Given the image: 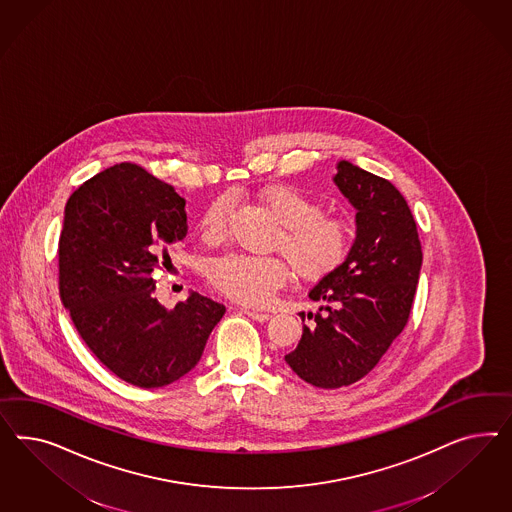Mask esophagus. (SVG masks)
I'll list each match as a JSON object with an SVG mask.
<instances>
[{
  "label": "esophagus",
  "mask_w": 512,
  "mask_h": 512,
  "mask_svg": "<svg viewBox=\"0 0 512 512\" xmlns=\"http://www.w3.org/2000/svg\"><path fill=\"white\" fill-rule=\"evenodd\" d=\"M244 313H246L248 317H251L253 321H259V323H266V321L272 317V315H270V313H266V311L248 310V308L244 310Z\"/></svg>",
  "instance_id": "1"
}]
</instances>
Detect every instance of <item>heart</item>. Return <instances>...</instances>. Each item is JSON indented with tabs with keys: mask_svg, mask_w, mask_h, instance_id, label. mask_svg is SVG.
<instances>
[{
	"mask_svg": "<svg viewBox=\"0 0 512 512\" xmlns=\"http://www.w3.org/2000/svg\"><path fill=\"white\" fill-rule=\"evenodd\" d=\"M261 201L281 223L274 248L283 251L304 279H321L336 272L353 249V227L345 217L325 214L323 206L302 189L272 186L261 193ZM233 199L217 197L202 212V238L219 242L229 231ZM208 276L223 295L248 306H263L291 278V266L278 255L257 257L227 253L210 264Z\"/></svg>",
	"mask_w": 512,
	"mask_h": 512,
	"instance_id": "1",
	"label": "heart"
}]
</instances>
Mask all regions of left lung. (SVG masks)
<instances>
[{
    "label": "left lung",
    "mask_w": 512,
    "mask_h": 512,
    "mask_svg": "<svg viewBox=\"0 0 512 512\" xmlns=\"http://www.w3.org/2000/svg\"><path fill=\"white\" fill-rule=\"evenodd\" d=\"M334 182L357 208V238L343 266L311 289L321 308L285 355L319 388L353 385L377 366L409 321L422 264L417 223L396 187L349 161L338 163Z\"/></svg>",
    "instance_id": "1"
}]
</instances>
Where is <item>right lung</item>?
<instances>
[{
  "label": "right lung",
  "instance_id": "obj_1",
  "mask_svg": "<svg viewBox=\"0 0 512 512\" xmlns=\"http://www.w3.org/2000/svg\"><path fill=\"white\" fill-rule=\"evenodd\" d=\"M186 234V201L133 163L95 174L65 204L63 306L93 355L135 387H165L193 370L225 313L199 293L174 310L154 296L152 272Z\"/></svg>",
  "mask_w": 512,
  "mask_h": 512
}]
</instances>
